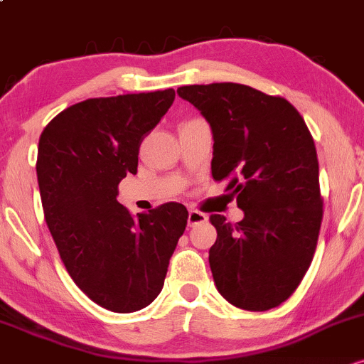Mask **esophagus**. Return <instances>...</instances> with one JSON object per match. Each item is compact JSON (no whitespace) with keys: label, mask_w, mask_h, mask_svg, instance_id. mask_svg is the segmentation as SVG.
Returning <instances> with one entry per match:
<instances>
[{"label":"esophagus","mask_w":364,"mask_h":364,"mask_svg":"<svg viewBox=\"0 0 364 364\" xmlns=\"http://www.w3.org/2000/svg\"><path fill=\"white\" fill-rule=\"evenodd\" d=\"M206 220H208V216L198 210H191L189 216H187V223H189V227L199 225V223H204Z\"/></svg>","instance_id":"1"}]
</instances>
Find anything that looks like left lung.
<instances>
[{
  "instance_id": "1",
  "label": "left lung",
  "mask_w": 364,
  "mask_h": 364,
  "mask_svg": "<svg viewBox=\"0 0 364 364\" xmlns=\"http://www.w3.org/2000/svg\"><path fill=\"white\" fill-rule=\"evenodd\" d=\"M182 100L213 134L211 175L228 181L244 218L211 215L210 268L218 292L247 311L287 301L313 261L323 218L314 141L287 100L249 85H183Z\"/></svg>"
}]
</instances>
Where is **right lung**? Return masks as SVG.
Instances as JSON below:
<instances>
[{
	"label": "right lung",
	"instance_id": "add662e5",
	"mask_svg": "<svg viewBox=\"0 0 364 364\" xmlns=\"http://www.w3.org/2000/svg\"><path fill=\"white\" fill-rule=\"evenodd\" d=\"M173 100V89L92 97L58 113L39 137L44 220L73 282L109 311L134 313L156 299L186 230L181 203L132 216L117 201L122 178L137 173L142 139Z\"/></svg>",
	"mask_w": 364,
	"mask_h": 364
}]
</instances>
